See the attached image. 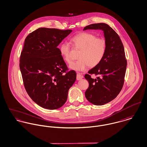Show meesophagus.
<instances>
[{"mask_svg":"<svg viewBox=\"0 0 147 147\" xmlns=\"http://www.w3.org/2000/svg\"><path fill=\"white\" fill-rule=\"evenodd\" d=\"M83 78H84V76H83V75L81 74H80V73H78L77 74V78H76L77 80H81Z\"/></svg>","mask_w":147,"mask_h":147,"instance_id":"obj_1","label":"esophagus"}]
</instances>
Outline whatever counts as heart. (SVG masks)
<instances>
[{"mask_svg": "<svg viewBox=\"0 0 147 147\" xmlns=\"http://www.w3.org/2000/svg\"><path fill=\"white\" fill-rule=\"evenodd\" d=\"M73 47L81 50L77 62L73 63L69 68L76 71H84L89 66L96 67L103 60L107 51L105 39L96 36L90 32H81L71 39ZM59 52L64 60L71 63L72 59L70 56L71 47L67 42H62L59 46Z\"/></svg>", "mask_w": 147, "mask_h": 147, "instance_id": "1", "label": "heart"}]
</instances>
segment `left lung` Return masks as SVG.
Wrapping results in <instances>:
<instances>
[{
	"label": "left lung",
	"instance_id": "left-lung-1",
	"mask_svg": "<svg viewBox=\"0 0 147 147\" xmlns=\"http://www.w3.org/2000/svg\"><path fill=\"white\" fill-rule=\"evenodd\" d=\"M102 30L107 42V51L102 62L88 71L85 78L89 82L85 96L91 103L102 106L114 99L123 87L127 66V61L123 44L119 35L105 23L93 24L84 27ZM94 74L97 78L93 79Z\"/></svg>",
	"mask_w": 147,
	"mask_h": 147
}]
</instances>
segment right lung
<instances>
[{"instance_id": "obj_1", "label": "right lung", "mask_w": 147, "mask_h": 147, "mask_svg": "<svg viewBox=\"0 0 147 147\" xmlns=\"http://www.w3.org/2000/svg\"><path fill=\"white\" fill-rule=\"evenodd\" d=\"M71 30L39 28L29 34L20 59L27 93L40 107L56 109L66 102L69 89L76 79L68 67L58 45Z\"/></svg>"}]
</instances>
